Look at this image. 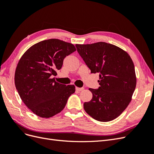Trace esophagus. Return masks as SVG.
<instances>
[{"instance_id":"esophagus-1","label":"esophagus","mask_w":154,"mask_h":154,"mask_svg":"<svg viewBox=\"0 0 154 154\" xmlns=\"http://www.w3.org/2000/svg\"><path fill=\"white\" fill-rule=\"evenodd\" d=\"M83 89H84V88L83 87H76V90L78 91H82Z\"/></svg>"}]
</instances>
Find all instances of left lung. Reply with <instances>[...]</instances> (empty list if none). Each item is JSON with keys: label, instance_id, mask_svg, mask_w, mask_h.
<instances>
[{"label": "left lung", "instance_id": "obj_1", "mask_svg": "<svg viewBox=\"0 0 154 154\" xmlns=\"http://www.w3.org/2000/svg\"><path fill=\"white\" fill-rule=\"evenodd\" d=\"M76 47L91 73H99L100 78L98 88H88L92 98L83 104L85 112L102 122L118 118L130 103L136 86L131 58L117 46L103 42Z\"/></svg>", "mask_w": 154, "mask_h": 154}]
</instances>
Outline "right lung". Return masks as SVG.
<instances>
[{"label": "right lung", "mask_w": 154, "mask_h": 154, "mask_svg": "<svg viewBox=\"0 0 154 154\" xmlns=\"http://www.w3.org/2000/svg\"><path fill=\"white\" fill-rule=\"evenodd\" d=\"M75 51L72 44L45 40L31 46L18 62L16 88L24 104L39 117L48 118L60 112L75 92L74 85L61 84L53 78L62 68L64 58Z\"/></svg>", "instance_id": "obj_1"}]
</instances>
